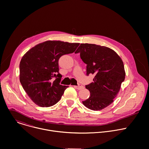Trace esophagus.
Wrapping results in <instances>:
<instances>
[{"instance_id":"esophagus-1","label":"esophagus","mask_w":149,"mask_h":149,"mask_svg":"<svg viewBox=\"0 0 149 149\" xmlns=\"http://www.w3.org/2000/svg\"><path fill=\"white\" fill-rule=\"evenodd\" d=\"M74 88H75L76 89H77L78 90H80L84 88V86L81 85H78V86H74Z\"/></svg>"}]
</instances>
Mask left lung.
<instances>
[{
    "mask_svg": "<svg viewBox=\"0 0 149 149\" xmlns=\"http://www.w3.org/2000/svg\"><path fill=\"white\" fill-rule=\"evenodd\" d=\"M78 53L86 64V75H95L93 81L85 86L90 96L82 104L93 111L102 110L113 102L125 80L123 61L112 49L94 44H81L75 52Z\"/></svg>",
    "mask_w": 149,
    "mask_h": 149,
    "instance_id": "1",
    "label": "left lung"
}]
</instances>
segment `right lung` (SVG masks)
Listing matches in <instances>:
<instances>
[{
  "instance_id": "1",
  "label": "right lung",
  "mask_w": 149,
  "mask_h": 149,
  "mask_svg": "<svg viewBox=\"0 0 149 149\" xmlns=\"http://www.w3.org/2000/svg\"><path fill=\"white\" fill-rule=\"evenodd\" d=\"M79 43L48 40L32 47L20 63V81L32 101L41 107L56 104L68 86L60 84L58 60L74 53ZM56 77L54 81L52 78Z\"/></svg>"
}]
</instances>
